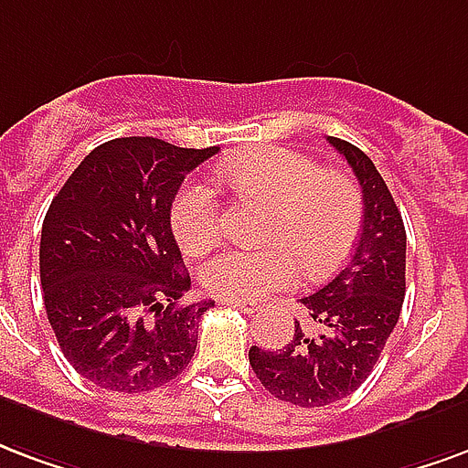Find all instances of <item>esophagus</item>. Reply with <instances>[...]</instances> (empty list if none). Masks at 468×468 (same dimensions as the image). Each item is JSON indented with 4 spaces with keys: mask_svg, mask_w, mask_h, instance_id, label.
Wrapping results in <instances>:
<instances>
[{
    "mask_svg": "<svg viewBox=\"0 0 468 468\" xmlns=\"http://www.w3.org/2000/svg\"><path fill=\"white\" fill-rule=\"evenodd\" d=\"M219 304L234 306V309H239V312H244V314L257 312V304H254V302H249V299H224V296H221Z\"/></svg>",
    "mask_w": 468,
    "mask_h": 468,
    "instance_id": "esophagus-1",
    "label": "esophagus"
}]
</instances>
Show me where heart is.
<instances>
[{"label":"heart","mask_w":468,"mask_h":468,"mask_svg":"<svg viewBox=\"0 0 468 468\" xmlns=\"http://www.w3.org/2000/svg\"><path fill=\"white\" fill-rule=\"evenodd\" d=\"M219 174L241 194L271 204L267 247H227L201 267V284L224 299H261L309 276H324L354 249L364 221V197L354 179L329 172L286 146H261L227 159ZM179 247L201 251L217 241L221 209L201 179L176 192L169 211Z\"/></svg>","instance_id":"1"}]
</instances>
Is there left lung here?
Returning <instances> with one entry per match:
<instances>
[{
  "label": "left lung",
  "mask_w": 468,
  "mask_h": 468,
  "mask_svg": "<svg viewBox=\"0 0 468 468\" xmlns=\"http://www.w3.org/2000/svg\"><path fill=\"white\" fill-rule=\"evenodd\" d=\"M326 139L361 184L359 244L329 284L302 299L319 334H306L296 322L284 349H249L261 387L304 409L334 404L367 381L397 326L407 292V231L387 182L359 146Z\"/></svg>",
  "instance_id": "left-lung-1"
}]
</instances>
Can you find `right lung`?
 Returning <instances> with one entry per match:
<instances>
[{
  "instance_id": "add662e5",
  "label": "right lung",
  "mask_w": 468,
  "mask_h": 468,
  "mask_svg": "<svg viewBox=\"0 0 468 468\" xmlns=\"http://www.w3.org/2000/svg\"><path fill=\"white\" fill-rule=\"evenodd\" d=\"M219 152L122 136L84 156L49 204L39 276L59 349L97 387L139 394L186 369L201 314L172 234L184 176Z\"/></svg>"
}]
</instances>
